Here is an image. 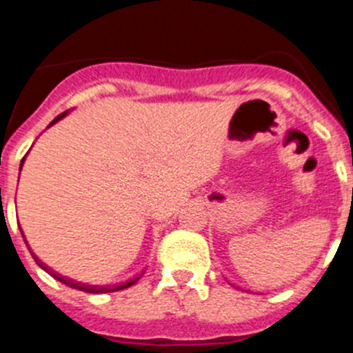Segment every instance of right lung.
<instances>
[{"label":"right lung","instance_id":"obj_1","mask_svg":"<svg viewBox=\"0 0 353 353\" xmlns=\"http://www.w3.org/2000/svg\"><path fill=\"white\" fill-rule=\"evenodd\" d=\"M68 114V111H65V113H61V114H58V117L54 118V120L51 121V123H49V127L51 125H54L56 121L58 120H61V118L63 117H67ZM26 159V157H24ZM24 159L23 161H21V170H23V162H24ZM23 233V232H21ZM24 236V235H23ZM31 256L35 258V261H37V265H39L40 269H43L46 270V272L48 274H51L52 277H54V279H58V281L60 283H63V285H67V286H70V288H76V290H81V292H86V293H109V292H118V290H123V288H129V286H132L134 283H138L139 281V277L143 276H139V277H134V279H130V281H127V283H123V285H118V286H93V285H83V283H77V281H74V279H68V277H63V276H60V274H56L54 270H51L48 267V265L46 263H42V261L39 260V258L35 256V254H33V252H31Z\"/></svg>","mask_w":353,"mask_h":353}]
</instances>
